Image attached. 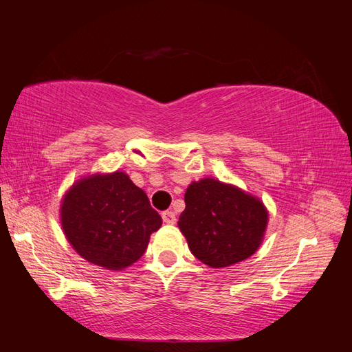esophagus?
Segmentation results:
<instances>
[{
  "label": "esophagus",
  "mask_w": 352,
  "mask_h": 352,
  "mask_svg": "<svg viewBox=\"0 0 352 352\" xmlns=\"http://www.w3.org/2000/svg\"><path fill=\"white\" fill-rule=\"evenodd\" d=\"M163 221L167 223V225H175L176 223V214L172 211V210H167V211H163Z\"/></svg>",
  "instance_id": "1"
}]
</instances>
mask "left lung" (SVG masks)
I'll return each instance as SVG.
<instances>
[{
	"label": "left lung",
	"mask_w": 352,
	"mask_h": 352,
	"mask_svg": "<svg viewBox=\"0 0 352 352\" xmlns=\"http://www.w3.org/2000/svg\"><path fill=\"white\" fill-rule=\"evenodd\" d=\"M179 229L195 257L210 267L236 264L257 251L269 214L263 202L216 179L192 182Z\"/></svg>",
	"instance_id": "obj_1"
}]
</instances>
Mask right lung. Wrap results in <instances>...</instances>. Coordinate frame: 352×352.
Instances as JSON below:
<instances>
[{
	"instance_id": "obj_1",
	"label": "right lung",
	"mask_w": 352,
	"mask_h": 352,
	"mask_svg": "<svg viewBox=\"0 0 352 352\" xmlns=\"http://www.w3.org/2000/svg\"><path fill=\"white\" fill-rule=\"evenodd\" d=\"M60 214L72 247L107 270L140 260L163 223L146 194L123 172L79 180L63 198Z\"/></svg>"
}]
</instances>
